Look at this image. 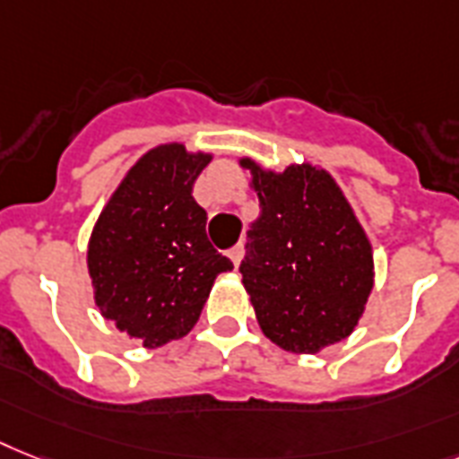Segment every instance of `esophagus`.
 I'll return each mask as SVG.
<instances>
[{"label":"esophagus","mask_w":459,"mask_h":459,"mask_svg":"<svg viewBox=\"0 0 459 459\" xmlns=\"http://www.w3.org/2000/svg\"><path fill=\"white\" fill-rule=\"evenodd\" d=\"M229 256H230V262H233V266H240L242 262V256H245V247L242 245H236V247H230L229 249Z\"/></svg>","instance_id":"34e87169"}]
</instances>
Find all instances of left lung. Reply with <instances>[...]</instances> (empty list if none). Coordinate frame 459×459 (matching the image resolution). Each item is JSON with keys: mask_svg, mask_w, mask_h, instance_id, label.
I'll return each mask as SVG.
<instances>
[{"mask_svg": "<svg viewBox=\"0 0 459 459\" xmlns=\"http://www.w3.org/2000/svg\"><path fill=\"white\" fill-rule=\"evenodd\" d=\"M242 167L262 212L240 273L264 334L292 353L349 337L372 290V249L334 178L308 165L282 174L252 160Z\"/></svg>", "mask_w": 459, "mask_h": 459, "instance_id": "obj_1", "label": "left lung"}]
</instances>
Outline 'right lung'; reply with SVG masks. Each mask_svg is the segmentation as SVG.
Instances as JSON below:
<instances>
[{"label": "right lung", "mask_w": 459, "mask_h": 459, "mask_svg": "<svg viewBox=\"0 0 459 459\" xmlns=\"http://www.w3.org/2000/svg\"><path fill=\"white\" fill-rule=\"evenodd\" d=\"M210 155L181 143L145 152L100 212L89 240L96 307L148 349L191 333L214 278L233 262L212 247L193 184Z\"/></svg>", "instance_id": "right-lung-1"}]
</instances>
